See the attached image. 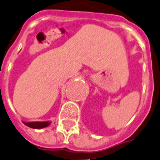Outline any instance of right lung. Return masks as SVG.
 Here are the masks:
<instances>
[{
    "instance_id": "right-lung-1",
    "label": "right lung",
    "mask_w": 160,
    "mask_h": 160,
    "mask_svg": "<svg viewBox=\"0 0 160 160\" xmlns=\"http://www.w3.org/2000/svg\"><path fill=\"white\" fill-rule=\"evenodd\" d=\"M23 123L25 124L26 126L31 128L41 129L43 128H46V127L48 126H49V124L51 123V122H49V121H47V122H23Z\"/></svg>"
}]
</instances>
